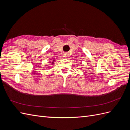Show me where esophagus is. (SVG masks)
I'll use <instances>...</instances> for the list:
<instances>
[{"instance_id": "esophagus-1", "label": "esophagus", "mask_w": 130, "mask_h": 130, "mask_svg": "<svg viewBox=\"0 0 130 130\" xmlns=\"http://www.w3.org/2000/svg\"><path fill=\"white\" fill-rule=\"evenodd\" d=\"M64 57H66V58H68V57H69V54L68 53H64Z\"/></svg>"}]
</instances>
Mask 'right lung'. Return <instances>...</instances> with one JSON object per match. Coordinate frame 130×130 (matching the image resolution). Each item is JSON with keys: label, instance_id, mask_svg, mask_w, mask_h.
I'll list each match as a JSON object with an SVG mask.
<instances>
[{"label": "right lung", "instance_id": "1", "mask_svg": "<svg viewBox=\"0 0 130 130\" xmlns=\"http://www.w3.org/2000/svg\"><path fill=\"white\" fill-rule=\"evenodd\" d=\"M52 63H53H53H54V62H52Z\"/></svg>", "mask_w": 130, "mask_h": 130}]
</instances>
